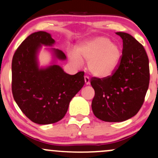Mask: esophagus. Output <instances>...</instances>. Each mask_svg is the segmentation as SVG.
Here are the masks:
<instances>
[{
    "instance_id": "34e87169",
    "label": "esophagus",
    "mask_w": 158,
    "mask_h": 158,
    "mask_svg": "<svg viewBox=\"0 0 158 158\" xmlns=\"http://www.w3.org/2000/svg\"><path fill=\"white\" fill-rule=\"evenodd\" d=\"M84 79H85V85H89V84H90V79H89V78L88 77V76H85V77H84Z\"/></svg>"
}]
</instances>
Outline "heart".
I'll list each match as a JSON object with an SVG mask.
<instances>
[{"label":"heart","instance_id":"obj_1","mask_svg":"<svg viewBox=\"0 0 158 158\" xmlns=\"http://www.w3.org/2000/svg\"><path fill=\"white\" fill-rule=\"evenodd\" d=\"M69 60L80 66L82 61L87 62L89 73L97 78H107L114 73L122 56L118 44L105 36H96L80 43L76 52H68Z\"/></svg>","mask_w":158,"mask_h":158}]
</instances>
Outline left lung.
<instances>
[{
	"instance_id": "8db88e82",
	"label": "left lung",
	"mask_w": 158,
	"mask_h": 158,
	"mask_svg": "<svg viewBox=\"0 0 158 158\" xmlns=\"http://www.w3.org/2000/svg\"><path fill=\"white\" fill-rule=\"evenodd\" d=\"M123 41L122 56L111 76L93 78L92 109L104 122H121L135 116L144 102L149 85V60L144 47L131 35L117 32Z\"/></svg>"
}]
</instances>
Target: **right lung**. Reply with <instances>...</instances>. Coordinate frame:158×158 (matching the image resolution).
Here are the masks:
<instances>
[{
	"label": "right lung",
	"mask_w": 158,
	"mask_h": 158,
	"mask_svg": "<svg viewBox=\"0 0 158 158\" xmlns=\"http://www.w3.org/2000/svg\"><path fill=\"white\" fill-rule=\"evenodd\" d=\"M51 34L39 31L30 34L17 48L12 60V92L17 106L33 122L48 125L61 120L72 98L85 84L84 73H65L57 60L66 56L61 50L47 48L52 55L49 65L40 66L42 46L53 47Z\"/></svg>",
	"instance_id": "right-lung-1"
}]
</instances>
